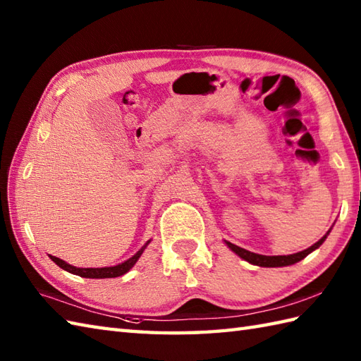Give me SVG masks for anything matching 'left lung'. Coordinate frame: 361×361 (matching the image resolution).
Listing matches in <instances>:
<instances>
[{"label": "left lung", "mask_w": 361, "mask_h": 361, "mask_svg": "<svg viewBox=\"0 0 361 361\" xmlns=\"http://www.w3.org/2000/svg\"><path fill=\"white\" fill-rule=\"evenodd\" d=\"M331 229H329V231L323 237H321V239L317 243H313L312 247H309L307 250H302V251H299V252H295V255H288V256H264V255H256V252H251L248 250L237 247V245H234L231 242H226V240H225V245L233 252H235L237 256L242 257L243 260H247V262H250L252 265L267 267V268L288 267V265H293V264L299 262V260H302L305 256H309L312 251H315L317 248H319L321 245L324 243V240L327 239V235H329V233H331Z\"/></svg>", "instance_id": "1"}]
</instances>
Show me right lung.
Masks as SVG:
<instances>
[{
	"mask_svg": "<svg viewBox=\"0 0 361 361\" xmlns=\"http://www.w3.org/2000/svg\"><path fill=\"white\" fill-rule=\"evenodd\" d=\"M152 242L147 240L145 242L140 251H136L135 255L124 260L122 264H118V265H113V267H102V268H79V267H74V265H70L68 262H65V260L59 259L56 256H51L49 257L56 262L60 268H63L65 271L68 273H73V274H78L80 276V278H90V279H105V278H118V276H122L126 274L127 271H130L133 268V265L137 262V259L141 257V255L144 252V250L147 248V245Z\"/></svg>",
	"mask_w": 361,
	"mask_h": 361,
	"instance_id": "add662e5",
	"label": "right lung"
}]
</instances>
